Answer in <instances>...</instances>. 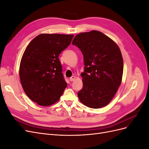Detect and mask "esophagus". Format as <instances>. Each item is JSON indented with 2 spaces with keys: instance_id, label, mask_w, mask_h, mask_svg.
Segmentation results:
<instances>
[{
  "instance_id": "1",
  "label": "esophagus",
  "mask_w": 149,
  "mask_h": 149,
  "mask_svg": "<svg viewBox=\"0 0 149 149\" xmlns=\"http://www.w3.org/2000/svg\"><path fill=\"white\" fill-rule=\"evenodd\" d=\"M75 78H76V77L74 76H71V77L70 78V81H73L75 79Z\"/></svg>"
}]
</instances>
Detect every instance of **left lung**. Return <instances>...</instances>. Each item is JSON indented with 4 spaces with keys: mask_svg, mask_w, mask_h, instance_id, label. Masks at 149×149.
Returning <instances> with one entry per match:
<instances>
[{
    "mask_svg": "<svg viewBox=\"0 0 149 149\" xmlns=\"http://www.w3.org/2000/svg\"><path fill=\"white\" fill-rule=\"evenodd\" d=\"M72 44L84 56V70L81 74L83 86L78 92L81 102L90 108L107 106L122 82L123 58L118 45L100 31L76 35Z\"/></svg>",
    "mask_w": 149,
    "mask_h": 149,
    "instance_id": "left-lung-1",
    "label": "left lung"
}]
</instances>
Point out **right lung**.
I'll use <instances>...</instances> for the list:
<instances>
[{"label": "right lung", "mask_w": 149, "mask_h": 149, "mask_svg": "<svg viewBox=\"0 0 149 149\" xmlns=\"http://www.w3.org/2000/svg\"><path fill=\"white\" fill-rule=\"evenodd\" d=\"M73 35L42 33L34 38L22 55L19 68L22 86L31 101L42 106L55 104L67 86L58 56Z\"/></svg>", "instance_id": "1"}]
</instances>
